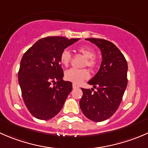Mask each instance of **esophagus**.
<instances>
[{"mask_svg": "<svg viewBox=\"0 0 148 148\" xmlns=\"http://www.w3.org/2000/svg\"><path fill=\"white\" fill-rule=\"evenodd\" d=\"M72 86H73V89H77V88H79L78 85L75 84H73Z\"/></svg>", "mask_w": 148, "mask_h": 148, "instance_id": "obj_1", "label": "esophagus"}]
</instances>
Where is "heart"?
I'll return each mask as SVG.
<instances>
[{
  "mask_svg": "<svg viewBox=\"0 0 148 148\" xmlns=\"http://www.w3.org/2000/svg\"><path fill=\"white\" fill-rule=\"evenodd\" d=\"M77 51L85 57L84 66H87L90 69H95L97 65V60L95 56V51L94 49L88 47H79ZM71 60V54L67 49H64L60 55L61 63L65 66L69 64ZM64 77L66 80L71 82L74 84H80L84 80L87 79L89 77V73L86 69H70L65 71Z\"/></svg>",
  "mask_w": 148,
  "mask_h": 148,
  "instance_id": "heart-1",
  "label": "heart"
}]
</instances>
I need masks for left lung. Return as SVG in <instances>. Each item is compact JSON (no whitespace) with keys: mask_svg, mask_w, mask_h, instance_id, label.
<instances>
[{"mask_svg":"<svg viewBox=\"0 0 148 148\" xmlns=\"http://www.w3.org/2000/svg\"><path fill=\"white\" fill-rule=\"evenodd\" d=\"M86 40L100 49L102 61L99 71L88 82L97 91L81 88L83 95L79 106L88 119L102 122L112 117L120 106L127 85V63L118 48L110 41L95 38Z\"/></svg>","mask_w":148,"mask_h":148,"instance_id":"left-lung-1","label":"left lung"}]
</instances>
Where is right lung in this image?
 I'll list each match as a JSON object with an SVG mask.
<instances>
[{
  "mask_svg": "<svg viewBox=\"0 0 148 148\" xmlns=\"http://www.w3.org/2000/svg\"><path fill=\"white\" fill-rule=\"evenodd\" d=\"M79 38L49 36L41 38L23 54L18 77L26 107L36 118L47 120L60 112L72 90L64 81L60 55Z\"/></svg>",
  "mask_w": 148,
  "mask_h": 148,
  "instance_id": "add662e5",
  "label": "right lung"
}]
</instances>
